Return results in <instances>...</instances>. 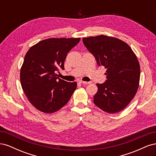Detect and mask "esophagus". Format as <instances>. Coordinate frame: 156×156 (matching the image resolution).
Returning a JSON list of instances; mask_svg holds the SVG:
<instances>
[{"instance_id":"obj_1","label":"esophagus","mask_w":156,"mask_h":156,"mask_svg":"<svg viewBox=\"0 0 156 156\" xmlns=\"http://www.w3.org/2000/svg\"><path fill=\"white\" fill-rule=\"evenodd\" d=\"M79 83L81 84H88L90 83V82H87V81H80Z\"/></svg>"}]
</instances>
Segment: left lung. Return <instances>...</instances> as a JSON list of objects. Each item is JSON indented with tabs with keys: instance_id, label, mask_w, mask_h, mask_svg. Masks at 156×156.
Returning a JSON list of instances; mask_svg holds the SVG:
<instances>
[{
	"instance_id": "8db88e82",
	"label": "left lung",
	"mask_w": 156,
	"mask_h": 156,
	"mask_svg": "<svg viewBox=\"0 0 156 156\" xmlns=\"http://www.w3.org/2000/svg\"><path fill=\"white\" fill-rule=\"evenodd\" d=\"M83 42L99 66L107 69V80L97 84L94 104L108 113L124 109L139 88L140 65L135 54L124 41L115 37L100 35L84 37Z\"/></svg>"
}]
</instances>
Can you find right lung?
I'll list each match as a JSON object with an SVG mask.
<instances>
[{"label":"right lung","mask_w":156,"mask_h":156,"mask_svg":"<svg viewBox=\"0 0 156 156\" xmlns=\"http://www.w3.org/2000/svg\"><path fill=\"white\" fill-rule=\"evenodd\" d=\"M79 41L80 38H49L27 51L21 69V84L28 100L37 110L53 113L69 100L77 83L60 79L56 72L64 69L67 54Z\"/></svg>","instance_id":"obj_1"}]
</instances>
